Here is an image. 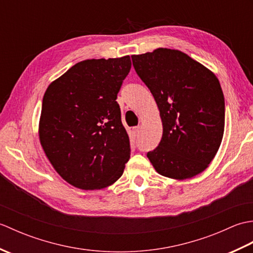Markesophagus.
Listing matches in <instances>:
<instances>
[{
    "label": "esophagus",
    "instance_id": "34e87169",
    "mask_svg": "<svg viewBox=\"0 0 253 253\" xmlns=\"http://www.w3.org/2000/svg\"><path fill=\"white\" fill-rule=\"evenodd\" d=\"M132 132L135 136H138L139 132H140V126H136V127H132Z\"/></svg>",
    "mask_w": 253,
    "mask_h": 253
}]
</instances>
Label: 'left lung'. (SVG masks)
<instances>
[{
	"mask_svg": "<svg viewBox=\"0 0 253 253\" xmlns=\"http://www.w3.org/2000/svg\"><path fill=\"white\" fill-rule=\"evenodd\" d=\"M137 75L160 110L163 135L147 153L159 174L186 179L208 168L221 146L225 101L218 79L178 50L132 55Z\"/></svg>",
	"mask_w": 253,
	"mask_h": 253,
	"instance_id": "left-lung-1",
	"label": "left lung"
}]
</instances>
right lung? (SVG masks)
I'll return each mask as SVG.
<instances>
[{
  "label": "right lung",
  "instance_id": "1",
  "mask_svg": "<svg viewBox=\"0 0 253 253\" xmlns=\"http://www.w3.org/2000/svg\"><path fill=\"white\" fill-rule=\"evenodd\" d=\"M130 57L77 63L47 87L39 125L41 146L63 179L102 189L123 175L130 143L116 102Z\"/></svg>",
  "mask_w": 253,
  "mask_h": 253
}]
</instances>
